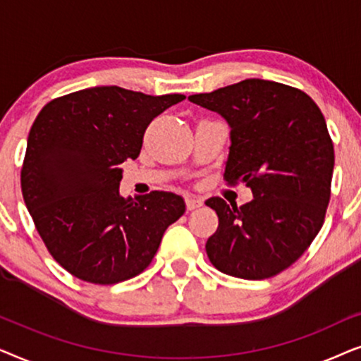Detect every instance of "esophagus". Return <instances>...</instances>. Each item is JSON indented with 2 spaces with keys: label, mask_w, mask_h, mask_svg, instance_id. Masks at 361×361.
I'll return each mask as SVG.
<instances>
[{
  "label": "esophagus",
  "mask_w": 361,
  "mask_h": 361,
  "mask_svg": "<svg viewBox=\"0 0 361 361\" xmlns=\"http://www.w3.org/2000/svg\"><path fill=\"white\" fill-rule=\"evenodd\" d=\"M185 205H187V210H195L204 205V200L199 199V197H187Z\"/></svg>",
  "instance_id": "1"
}]
</instances>
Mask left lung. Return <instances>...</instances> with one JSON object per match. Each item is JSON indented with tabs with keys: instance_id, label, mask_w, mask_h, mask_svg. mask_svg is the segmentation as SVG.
<instances>
[{
	"instance_id": "8db88e82",
	"label": "left lung",
	"mask_w": 361,
	"mask_h": 361,
	"mask_svg": "<svg viewBox=\"0 0 361 361\" xmlns=\"http://www.w3.org/2000/svg\"><path fill=\"white\" fill-rule=\"evenodd\" d=\"M189 100L228 123L225 179L253 192L241 207L220 197L205 202L219 215L209 259L235 278L276 276L304 255L327 212L335 154L322 111L307 93L261 78Z\"/></svg>"
}]
</instances>
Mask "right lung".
<instances>
[{
    "instance_id": "add662e5",
    "label": "right lung",
    "mask_w": 361,
    "mask_h": 361,
    "mask_svg": "<svg viewBox=\"0 0 361 361\" xmlns=\"http://www.w3.org/2000/svg\"><path fill=\"white\" fill-rule=\"evenodd\" d=\"M184 95L92 87L49 102L29 131L21 189L52 258L75 278L116 284L142 273L185 212L172 192L120 195L149 123Z\"/></svg>"
}]
</instances>
